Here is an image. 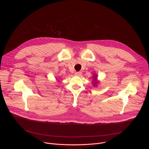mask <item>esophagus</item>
<instances>
[{"instance_id": "1", "label": "esophagus", "mask_w": 149, "mask_h": 149, "mask_svg": "<svg viewBox=\"0 0 149 149\" xmlns=\"http://www.w3.org/2000/svg\"><path fill=\"white\" fill-rule=\"evenodd\" d=\"M81 74H82V72H76L75 73V75L76 76H78V77L81 76Z\"/></svg>"}]
</instances>
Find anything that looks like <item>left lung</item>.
Here are the masks:
<instances>
[{
	"label": "left lung",
	"instance_id": "obj_1",
	"mask_svg": "<svg viewBox=\"0 0 149 149\" xmlns=\"http://www.w3.org/2000/svg\"><path fill=\"white\" fill-rule=\"evenodd\" d=\"M97 77H98V76H97V75L96 74H94L93 75V79L92 81V83H93V86L95 87H97L98 84L100 82L99 81H98V79H97Z\"/></svg>",
	"mask_w": 149,
	"mask_h": 149
}]
</instances>
